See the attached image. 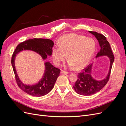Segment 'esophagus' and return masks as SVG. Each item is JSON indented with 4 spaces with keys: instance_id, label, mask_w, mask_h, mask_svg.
<instances>
[{
    "instance_id": "1",
    "label": "esophagus",
    "mask_w": 126,
    "mask_h": 126,
    "mask_svg": "<svg viewBox=\"0 0 126 126\" xmlns=\"http://www.w3.org/2000/svg\"><path fill=\"white\" fill-rule=\"evenodd\" d=\"M61 74H63V75H67L69 74V72L67 71H64L63 70H61Z\"/></svg>"
}]
</instances>
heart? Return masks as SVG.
Wrapping results in <instances>:
<instances>
[{
	"label": "heart",
	"mask_w": 126,
	"mask_h": 126,
	"mask_svg": "<svg viewBox=\"0 0 126 126\" xmlns=\"http://www.w3.org/2000/svg\"><path fill=\"white\" fill-rule=\"evenodd\" d=\"M96 47V42L92 38L76 33L67 34L61 37L59 44L52 48V59L56 65L59 66L68 55V66L80 69L92 58Z\"/></svg>",
	"instance_id": "obj_1"
}]
</instances>
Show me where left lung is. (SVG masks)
<instances>
[{"label": "left lung", "mask_w": 126, "mask_h": 126, "mask_svg": "<svg viewBox=\"0 0 126 126\" xmlns=\"http://www.w3.org/2000/svg\"><path fill=\"white\" fill-rule=\"evenodd\" d=\"M89 32L96 37L100 45V50L98 52L96 57L101 56H107L110 60V66L108 75L102 80L98 81L94 79L91 76V64L88 65L78 74V79L73 86L75 91L77 94L83 96H90L97 93L104 88L110 78L112 64L115 60V57L112 52L109 42L106 37L103 35L96 32L89 31Z\"/></svg>", "instance_id": "obj_1"}]
</instances>
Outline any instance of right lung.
<instances>
[{"label": "right lung", "mask_w": 126, "mask_h": 126, "mask_svg": "<svg viewBox=\"0 0 126 126\" xmlns=\"http://www.w3.org/2000/svg\"><path fill=\"white\" fill-rule=\"evenodd\" d=\"M54 45V42L49 39L35 38L22 42L18 45L15 49L11 57V63L17 84L26 93L35 97L43 96L48 94L54 88L57 79L59 76L60 70L53 66L50 63H46V70L43 79L35 85H24L20 81L15 69L14 61L16 55L22 50H31L38 53L42 58L45 59L47 58V55H51L52 54V49Z\"/></svg>", "instance_id": "obj_1"}]
</instances>
